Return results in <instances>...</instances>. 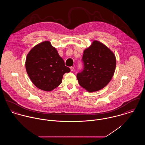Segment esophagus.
<instances>
[{
    "label": "esophagus",
    "mask_w": 145,
    "mask_h": 145,
    "mask_svg": "<svg viewBox=\"0 0 145 145\" xmlns=\"http://www.w3.org/2000/svg\"><path fill=\"white\" fill-rule=\"evenodd\" d=\"M70 69L71 71H72L74 70V67H73V66H71V67H70Z\"/></svg>",
    "instance_id": "esophagus-1"
}]
</instances>
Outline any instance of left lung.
Listing matches in <instances>:
<instances>
[{"label": "left lung", "instance_id": "left-lung-1", "mask_svg": "<svg viewBox=\"0 0 145 145\" xmlns=\"http://www.w3.org/2000/svg\"><path fill=\"white\" fill-rule=\"evenodd\" d=\"M83 69L77 74L80 85L88 91H98L111 80L116 69L114 54L100 42L94 41L84 50Z\"/></svg>", "mask_w": 145, "mask_h": 145}]
</instances>
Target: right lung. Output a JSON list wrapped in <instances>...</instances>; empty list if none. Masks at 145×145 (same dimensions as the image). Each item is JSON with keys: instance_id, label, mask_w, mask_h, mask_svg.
Returning a JSON list of instances; mask_svg holds the SVG:
<instances>
[{"instance_id": "add662e5", "label": "right lung", "mask_w": 145, "mask_h": 145, "mask_svg": "<svg viewBox=\"0 0 145 145\" xmlns=\"http://www.w3.org/2000/svg\"><path fill=\"white\" fill-rule=\"evenodd\" d=\"M25 68L33 84L44 91H51L59 86L63 74L70 71L49 41L42 42L29 51Z\"/></svg>"}]
</instances>
